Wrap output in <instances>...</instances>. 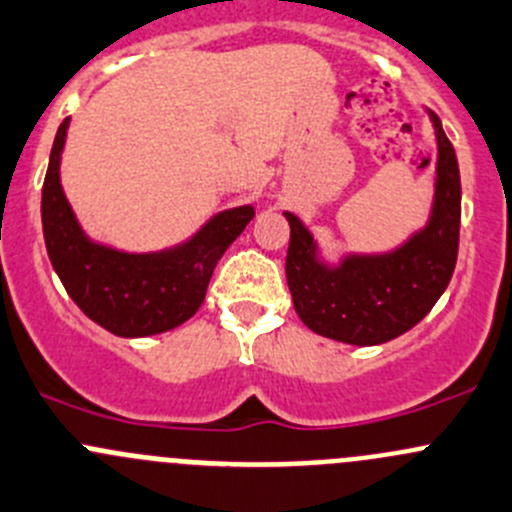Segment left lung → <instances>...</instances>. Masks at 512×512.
I'll use <instances>...</instances> for the list:
<instances>
[{"label":"left lung","mask_w":512,"mask_h":512,"mask_svg":"<svg viewBox=\"0 0 512 512\" xmlns=\"http://www.w3.org/2000/svg\"><path fill=\"white\" fill-rule=\"evenodd\" d=\"M435 200L430 220L408 242L382 255H347L340 265L317 257V242L292 212L287 285L300 320L317 335L350 345H380L418 325L453 277L460 240V170L438 114Z\"/></svg>","instance_id":"8db88e82"}]
</instances>
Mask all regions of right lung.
Wrapping results in <instances>:
<instances>
[{
	"label": "right lung",
	"mask_w": 512,
	"mask_h": 512,
	"mask_svg": "<svg viewBox=\"0 0 512 512\" xmlns=\"http://www.w3.org/2000/svg\"><path fill=\"white\" fill-rule=\"evenodd\" d=\"M69 117L59 124L42 187V230L47 255L79 310L119 337L160 335L190 320L227 247L255 217L252 205L212 217L197 235L160 252H122L89 240L79 227L62 182Z\"/></svg>",
	"instance_id": "right-lung-1"
}]
</instances>
